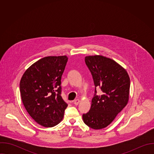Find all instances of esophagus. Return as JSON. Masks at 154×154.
I'll return each mask as SVG.
<instances>
[{"instance_id": "obj_1", "label": "esophagus", "mask_w": 154, "mask_h": 154, "mask_svg": "<svg viewBox=\"0 0 154 154\" xmlns=\"http://www.w3.org/2000/svg\"><path fill=\"white\" fill-rule=\"evenodd\" d=\"M79 102H80V100H79V99H75V100H74V103L75 105H77L79 103Z\"/></svg>"}]
</instances>
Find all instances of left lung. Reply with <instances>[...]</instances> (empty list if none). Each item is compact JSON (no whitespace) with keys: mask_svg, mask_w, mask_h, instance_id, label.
<instances>
[{"mask_svg":"<svg viewBox=\"0 0 154 154\" xmlns=\"http://www.w3.org/2000/svg\"><path fill=\"white\" fill-rule=\"evenodd\" d=\"M85 60L95 86L99 87L102 93L100 96L95 94L90 110L83 114L82 118L89 127L102 129L110 124L127 105L130 95V77L125 69L109 58L96 55L86 56Z\"/></svg>","mask_w":154,"mask_h":154,"instance_id":"obj_1","label":"left lung"}]
</instances>
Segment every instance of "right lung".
<instances>
[{
  "label": "right lung",
  "instance_id": "add662e5",
  "mask_svg": "<svg viewBox=\"0 0 154 154\" xmlns=\"http://www.w3.org/2000/svg\"><path fill=\"white\" fill-rule=\"evenodd\" d=\"M67 56H49L34 63L20 82V93L25 108L38 124L52 127L63 119L68 104L62 99L61 79Z\"/></svg>",
  "mask_w": 154,
  "mask_h": 154
}]
</instances>
